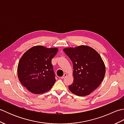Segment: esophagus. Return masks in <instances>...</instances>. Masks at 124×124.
Here are the masks:
<instances>
[{"mask_svg": "<svg viewBox=\"0 0 124 124\" xmlns=\"http://www.w3.org/2000/svg\"><path fill=\"white\" fill-rule=\"evenodd\" d=\"M67 73H64V74L63 75V76L62 77H61V79H63V78H64L65 77H67Z\"/></svg>", "mask_w": 124, "mask_h": 124, "instance_id": "34e87169", "label": "esophagus"}]
</instances>
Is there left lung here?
Segmentation results:
<instances>
[{"label":"left lung","instance_id":"8db88e82","mask_svg":"<svg viewBox=\"0 0 124 124\" xmlns=\"http://www.w3.org/2000/svg\"><path fill=\"white\" fill-rule=\"evenodd\" d=\"M63 51L73 64V81L69 90L76 95L90 94L101 84L106 74V66L100 55L90 46L67 47Z\"/></svg>","mask_w":124,"mask_h":124}]
</instances>
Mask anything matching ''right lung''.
Segmentation results:
<instances>
[{
    "label": "right lung",
    "instance_id": "right-lung-1",
    "mask_svg": "<svg viewBox=\"0 0 124 124\" xmlns=\"http://www.w3.org/2000/svg\"><path fill=\"white\" fill-rule=\"evenodd\" d=\"M58 48H47L41 45L31 47L21 57L17 65L20 81L28 91L40 94L49 91L56 79L52 59Z\"/></svg>",
    "mask_w": 124,
    "mask_h": 124
}]
</instances>
